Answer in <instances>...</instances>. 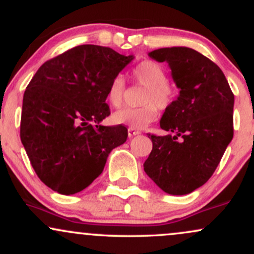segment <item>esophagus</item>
I'll return each mask as SVG.
<instances>
[{"label":"esophagus","mask_w":254,"mask_h":254,"mask_svg":"<svg viewBox=\"0 0 254 254\" xmlns=\"http://www.w3.org/2000/svg\"><path fill=\"white\" fill-rule=\"evenodd\" d=\"M139 131L138 130H136V129H133V127H129V129H127V135H129L130 137H132V136H136V135H139Z\"/></svg>","instance_id":"1"}]
</instances>
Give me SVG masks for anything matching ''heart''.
Wrapping results in <instances>:
<instances>
[{
	"instance_id": "obj_1",
	"label": "heart",
	"mask_w": 254,
	"mask_h": 254,
	"mask_svg": "<svg viewBox=\"0 0 254 254\" xmlns=\"http://www.w3.org/2000/svg\"><path fill=\"white\" fill-rule=\"evenodd\" d=\"M131 77L147 87L142 98V104L144 105L139 107H124L117 111L113 115V122L133 129H143L155 121L159 109L168 110L174 104L177 92L168 82L165 69L154 61L145 60L136 64L131 70ZM125 90L127 82L123 76L117 75L110 81L106 89V99L111 106L118 109L123 105Z\"/></svg>"
}]
</instances>
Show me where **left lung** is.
Here are the masks:
<instances>
[{"label": "left lung", "mask_w": 254, "mask_h": 254, "mask_svg": "<svg viewBox=\"0 0 254 254\" xmlns=\"http://www.w3.org/2000/svg\"><path fill=\"white\" fill-rule=\"evenodd\" d=\"M149 56L170 64L180 94L160 122L170 135H148L153 149L143 167L161 190L188 194L210 179L232 141L234 94L218 65L193 49H159Z\"/></svg>", "instance_id": "8db88e82"}]
</instances>
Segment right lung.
<instances>
[{"instance_id":"1","label":"right lung","mask_w":254,"mask_h":254,"mask_svg":"<svg viewBox=\"0 0 254 254\" xmlns=\"http://www.w3.org/2000/svg\"><path fill=\"white\" fill-rule=\"evenodd\" d=\"M131 60L105 46H75L46 61L26 87L20 138L38 178L51 190L82 191L100 176L110 151L127 141L124 125L99 123L111 113L110 81Z\"/></svg>"}]
</instances>
